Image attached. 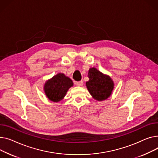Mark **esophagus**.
<instances>
[{
  "mask_svg": "<svg viewBox=\"0 0 158 158\" xmlns=\"http://www.w3.org/2000/svg\"><path fill=\"white\" fill-rule=\"evenodd\" d=\"M77 85L79 87H81L83 85V81H77Z\"/></svg>",
  "mask_w": 158,
  "mask_h": 158,
  "instance_id": "1",
  "label": "esophagus"
}]
</instances>
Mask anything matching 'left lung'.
<instances>
[{"instance_id":"left-lung-1","label":"left lung","mask_w":158,"mask_h":158,"mask_svg":"<svg viewBox=\"0 0 158 158\" xmlns=\"http://www.w3.org/2000/svg\"><path fill=\"white\" fill-rule=\"evenodd\" d=\"M88 77L89 80L86 82V87L94 99L102 101L112 95L115 84L109 75L99 71L96 68H90Z\"/></svg>"}]
</instances>
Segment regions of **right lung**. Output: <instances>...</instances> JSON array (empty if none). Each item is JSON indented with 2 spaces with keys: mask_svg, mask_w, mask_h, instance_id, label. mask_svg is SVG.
<instances>
[{
  "mask_svg": "<svg viewBox=\"0 0 158 158\" xmlns=\"http://www.w3.org/2000/svg\"><path fill=\"white\" fill-rule=\"evenodd\" d=\"M73 86V81L64 73H59L45 81L43 90L50 101L58 103L64 99L69 89Z\"/></svg>",
  "mask_w": 158,
  "mask_h": 158,
  "instance_id": "add662e5",
  "label": "right lung"
}]
</instances>
